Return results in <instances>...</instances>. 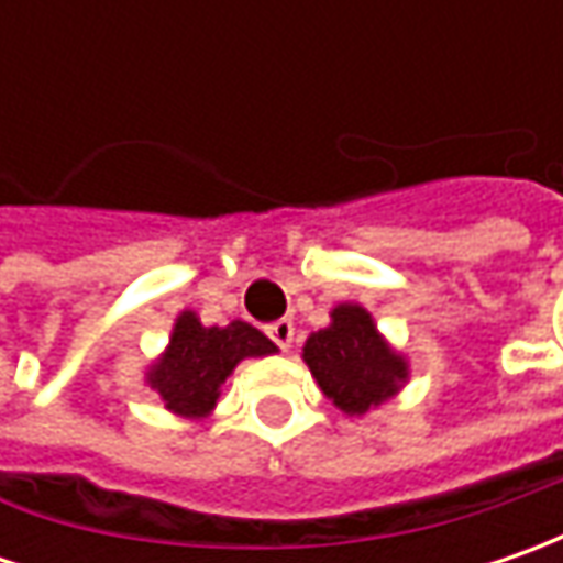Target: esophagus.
I'll return each mask as SVG.
<instances>
[{"mask_svg": "<svg viewBox=\"0 0 563 563\" xmlns=\"http://www.w3.org/2000/svg\"><path fill=\"white\" fill-rule=\"evenodd\" d=\"M269 338L282 347V351H291V344H294V322L291 319H278V322H272L269 329Z\"/></svg>", "mask_w": 563, "mask_h": 563, "instance_id": "obj_1", "label": "esophagus"}]
</instances>
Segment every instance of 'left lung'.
Returning a JSON list of instances; mask_svg holds the SVG:
<instances>
[{"label":"left lung","instance_id":"1","mask_svg":"<svg viewBox=\"0 0 563 563\" xmlns=\"http://www.w3.org/2000/svg\"><path fill=\"white\" fill-rule=\"evenodd\" d=\"M303 360L344 413H366L391 398L407 376L404 360L378 338L373 316L357 303L338 307L332 325L307 338Z\"/></svg>","mask_w":563,"mask_h":563}]
</instances>
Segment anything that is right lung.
<instances>
[{"label":"right lung","instance_id":"right-lung-1","mask_svg":"<svg viewBox=\"0 0 563 563\" xmlns=\"http://www.w3.org/2000/svg\"><path fill=\"white\" fill-rule=\"evenodd\" d=\"M266 354H275V344L241 319L225 329H206L194 313H181L165 357L150 373V385L163 395L168 410L181 417H206L231 369L244 357Z\"/></svg>","mask_w":563,"mask_h":563}]
</instances>
